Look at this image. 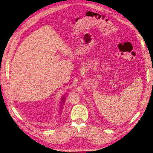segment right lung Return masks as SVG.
Returning <instances> with one entry per match:
<instances>
[{"label": "right lung", "instance_id": "obj_1", "mask_svg": "<svg viewBox=\"0 0 153 153\" xmlns=\"http://www.w3.org/2000/svg\"><path fill=\"white\" fill-rule=\"evenodd\" d=\"M62 101H63L64 102L65 101V100H64V97H62Z\"/></svg>", "mask_w": 153, "mask_h": 153}]
</instances>
